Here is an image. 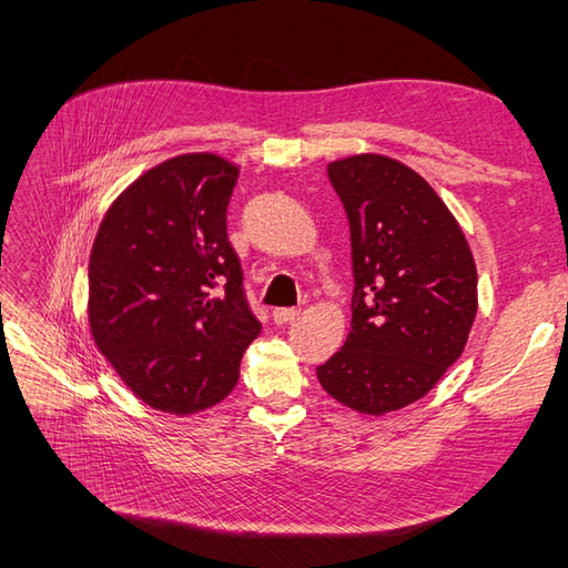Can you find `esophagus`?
Here are the masks:
<instances>
[{"mask_svg": "<svg viewBox=\"0 0 568 568\" xmlns=\"http://www.w3.org/2000/svg\"><path fill=\"white\" fill-rule=\"evenodd\" d=\"M297 315H300L297 307H275L273 310V322L275 324H287V322H293Z\"/></svg>", "mask_w": 568, "mask_h": 568, "instance_id": "34e87169", "label": "esophagus"}]
</instances>
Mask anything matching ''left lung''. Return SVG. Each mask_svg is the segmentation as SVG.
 Masks as SVG:
<instances>
[{"label": "left lung", "mask_w": 568, "mask_h": 568, "mask_svg": "<svg viewBox=\"0 0 568 568\" xmlns=\"http://www.w3.org/2000/svg\"><path fill=\"white\" fill-rule=\"evenodd\" d=\"M352 229V329L322 388L366 415L427 395L462 356L476 317V263L425 178L385 155L327 168Z\"/></svg>", "instance_id": "1"}]
</instances>
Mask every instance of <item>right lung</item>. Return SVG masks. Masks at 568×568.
<instances>
[{
  "mask_svg": "<svg viewBox=\"0 0 568 568\" xmlns=\"http://www.w3.org/2000/svg\"><path fill=\"white\" fill-rule=\"evenodd\" d=\"M236 178L220 155H178L141 175L94 239L92 336L129 388L163 413L224 400L261 332L226 234Z\"/></svg>",
  "mask_w": 568,
  "mask_h": 568,
  "instance_id": "add662e5",
  "label": "right lung"
}]
</instances>
